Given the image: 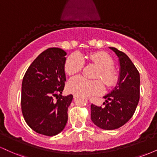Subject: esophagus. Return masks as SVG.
Instances as JSON below:
<instances>
[{
	"label": "esophagus",
	"instance_id": "1",
	"mask_svg": "<svg viewBox=\"0 0 157 157\" xmlns=\"http://www.w3.org/2000/svg\"><path fill=\"white\" fill-rule=\"evenodd\" d=\"M77 96H78L77 94H74V98H76V97H77Z\"/></svg>",
	"mask_w": 157,
	"mask_h": 157
}]
</instances>
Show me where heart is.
<instances>
[{"instance_id": "b5f03b06", "label": "heart", "mask_w": 157, "mask_h": 157, "mask_svg": "<svg viewBox=\"0 0 157 157\" xmlns=\"http://www.w3.org/2000/svg\"><path fill=\"white\" fill-rule=\"evenodd\" d=\"M91 62L99 68L95 78H101L108 88H112L117 83L119 75L113 68L112 59L105 52H94L89 56ZM82 57L77 53L68 56L65 63V71L68 75H75L83 67ZM67 88L70 92L82 95L91 96L101 94L104 90V84L100 80H90L82 76H75L68 80Z\"/></svg>"}]
</instances>
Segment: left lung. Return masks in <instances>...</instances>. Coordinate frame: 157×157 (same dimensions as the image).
I'll use <instances>...</instances> for the list:
<instances>
[{
	"instance_id": "1",
	"label": "left lung",
	"mask_w": 157,
	"mask_h": 157,
	"mask_svg": "<svg viewBox=\"0 0 157 157\" xmlns=\"http://www.w3.org/2000/svg\"><path fill=\"white\" fill-rule=\"evenodd\" d=\"M116 54L120 63L117 85L104 96L103 107L91 105V119L97 127L104 130L119 128L132 117L140 100V77L138 70L124 52L109 47Z\"/></svg>"
}]
</instances>
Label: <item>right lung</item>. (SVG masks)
I'll return each instance as SVG.
<instances>
[{
    "label": "right lung",
    "mask_w": 157,
    "mask_h": 157,
    "mask_svg": "<svg viewBox=\"0 0 157 157\" xmlns=\"http://www.w3.org/2000/svg\"><path fill=\"white\" fill-rule=\"evenodd\" d=\"M66 52L49 48L37 57L22 82L21 110L27 125L38 134L52 136L64 129L73 95L63 96Z\"/></svg>",
    "instance_id": "1"
}]
</instances>
